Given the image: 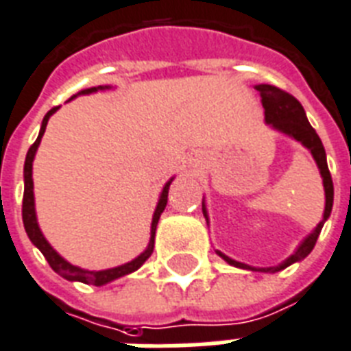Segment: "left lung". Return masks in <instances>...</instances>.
Masks as SVG:
<instances>
[{
  "label": "left lung",
  "instance_id": "obj_1",
  "mask_svg": "<svg viewBox=\"0 0 351 351\" xmlns=\"http://www.w3.org/2000/svg\"><path fill=\"white\" fill-rule=\"evenodd\" d=\"M255 89L261 93L262 98V107H264V117H266V123L277 129V131L288 134V136L295 138L297 142H300L306 149H310L311 156L315 158L317 165H319V171H321L322 184H324V195H326V206H324V215H322V220L317 224V228L311 231L308 237H306L300 245L295 250L293 255H289L282 264H278L275 267H251L247 264H242V262H237L233 258H230L224 253L217 251L222 258H224L228 264L234 267H242V269H251V271H264V273H275L280 271L284 267L291 266L293 262H299L302 258L310 255L311 250L315 247V242L321 234L322 226L328 220L330 213H332L333 208V182L332 175H330V169H328L326 164V151H324V145H322L321 138L315 132V129L310 125V121L306 118V112L300 106V101L291 96L286 90L278 89L275 85L261 84L255 85ZM202 211L206 220L208 219V211H206V204L202 202Z\"/></svg>",
  "mask_w": 351,
  "mask_h": 351
}]
</instances>
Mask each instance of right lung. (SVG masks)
<instances>
[{
    "label": "right lung",
    "instance_id": "1",
    "mask_svg": "<svg viewBox=\"0 0 351 351\" xmlns=\"http://www.w3.org/2000/svg\"><path fill=\"white\" fill-rule=\"evenodd\" d=\"M104 89H111V87H90V89H84L80 90L78 95H90V93H96V90H104ZM78 95H74L73 98H76ZM58 111V107H52L51 111L47 112L43 121H41V129H40V134L36 138V142L30 145L29 153H27V158H25V167H23V180H25V189H23V209H21V213H23V226H25V231L29 234L30 242L38 247V250L43 253V256L47 258L49 262V266L58 273V275H62L63 278H67V280H78V282H84V284H95V286H104L107 282H112V280H117V278L123 277V275H129V273L136 271L138 267L142 266L143 262L147 261L151 253L154 250V233H156V224H158L160 220V215L164 213L165 206H167V193H169V186L173 178H171L167 184L164 186L162 193H160V200H158V206L154 209V215H153V222H151V239H149V245L145 247L143 253L134 258V261L127 262L123 266H118V267H111V269H101V271H89V269H82L78 266H73L71 262H67L63 256H60L56 253V250L52 247L47 239L43 237L41 233L40 226H38V220H36V209H34V182H32V162H34V156H36V151H38V145L41 142V136H43V132H45V127H47V121L49 118Z\"/></svg>",
    "mask_w": 351,
    "mask_h": 351
}]
</instances>
